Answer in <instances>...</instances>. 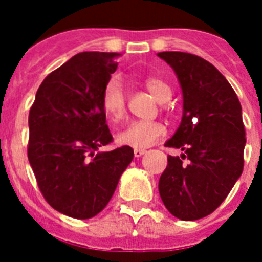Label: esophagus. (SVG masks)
<instances>
[{"label":"esophagus","mask_w":262,"mask_h":262,"mask_svg":"<svg viewBox=\"0 0 262 262\" xmlns=\"http://www.w3.org/2000/svg\"><path fill=\"white\" fill-rule=\"evenodd\" d=\"M145 152H147V149H144V148H136L135 156H136V158H140V156H143Z\"/></svg>","instance_id":"1"}]
</instances>
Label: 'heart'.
<instances>
[{"mask_svg":"<svg viewBox=\"0 0 262 262\" xmlns=\"http://www.w3.org/2000/svg\"><path fill=\"white\" fill-rule=\"evenodd\" d=\"M144 84L158 102L164 103L171 98V90L160 77L149 76L144 80ZM102 108L113 123L121 122L126 117V92L119 77H111L103 88ZM164 133L166 129L160 122L135 121L119 132L117 141L125 147L147 148L163 137Z\"/></svg>","mask_w":262,"mask_h":262,"instance_id":"heart-1","label":"heart"}]
</instances>
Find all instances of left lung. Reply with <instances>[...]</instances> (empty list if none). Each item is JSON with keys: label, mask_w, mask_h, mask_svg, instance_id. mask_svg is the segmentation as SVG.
<instances>
[{"label": "left lung", "mask_w": 262, "mask_h": 262, "mask_svg": "<svg viewBox=\"0 0 262 262\" xmlns=\"http://www.w3.org/2000/svg\"><path fill=\"white\" fill-rule=\"evenodd\" d=\"M158 55L174 69L183 94L182 121L166 143L183 154L167 158L160 197L175 217L201 219L223 203L244 170L242 107L226 77L204 58L181 51Z\"/></svg>", "instance_id": "left-lung-1"}]
</instances>
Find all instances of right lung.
Returning <instances> with one entry per match:
<instances>
[{
    "instance_id": "add662e5",
    "label": "right lung",
    "mask_w": 262,
    "mask_h": 262,
    "mask_svg": "<svg viewBox=\"0 0 262 262\" xmlns=\"http://www.w3.org/2000/svg\"><path fill=\"white\" fill-rule=\"evenodd\" d=\"M118 53L84 51L43 80L30 108L28 160L39 190L55 211L90 219L106 207L133 160L113 143L102 92L117 71Z\"/></svg>"
}]
</instances>
